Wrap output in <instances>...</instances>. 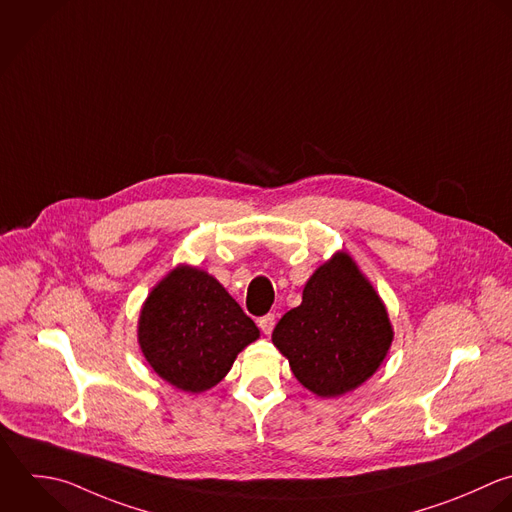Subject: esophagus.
<instances>
[{
    "instance_id": "esophagus-1",
    "label": "esophagus",
    "mask_w": 512,
    "mask_h": 512,
    "mask_svg": "<svg viewBox=\"0 0 512 512\" xmlns=\"http://www.w3.org/2000/svg\"><path fill=\"white\" fill-rule=\"evenodd\" d=\"M257 325L261 327V331H263L265 335H271V331L275 329V315H273V313H267V315L259 317Z\"/></svg>"
}]
</instances>
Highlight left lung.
Here are the masks:
<instances>
[{
  "label": "left lung",
  "mask_w": 512,
  "mask_h": 512,
  "mask_svg": "<svg viewBox=\"0 0 512 512\" xmlns=\"http://www.w3.org/2000/svg\"><path fill=\"white\" fill-rule=\"evenodd\" d=\"M391 341L387 309L347 253L315 271L303 303L273 331L293 375L319 397H339L365 383L387 357Z\"/></svg>",
  "instance_id": "1"
}]
</instances>
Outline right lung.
Here are the masks:
<instances>
[{"instance_id": "1", "label": "right lung", "mask_w": 512, "mask_h": 512, "mask_svg": "<svg viewBox=\"0 0 512 512\" xmlns=\"http://www.w3.org/2000/svg\"><path fill=\"white\" fill-rule=\"evenodd\" d=\"M257 337V325L219 281L191 267L171 271L139 317L145 359L161 379L189 393L215 387Z\"/></svg>"}]
</instances>
